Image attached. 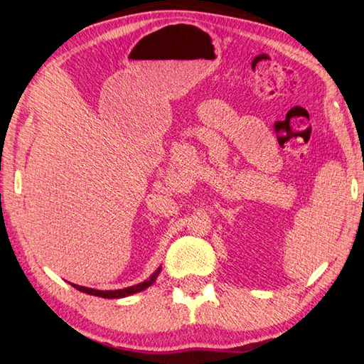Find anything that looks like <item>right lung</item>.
Segmentation results:
<instances>
[{
    "instance_id": "1",
    "label": "right lung",
    "mask_w": 364,
    "mask_h": 364,
    "mask_svg": "<svg viewBox=\"0 0 364 364\" xmlns=\"http://www.w3.org/2000/svg\"><path fill=\"white\" fill-rule=\"evenodd\" d=\"M161 272V267L154 272L149 280H145L144 283H139L136 286H131V288H125V289H115V291H97V289H92V288H84V286H80V284H73V288H76L81 292H86V294H90V296H97V297H105V299H120V297H127V296H131V294H136V292H141L144 289L149 288V286H151L154 283V280H156L158 274Z\"/></svg>"
}]
</instances>
